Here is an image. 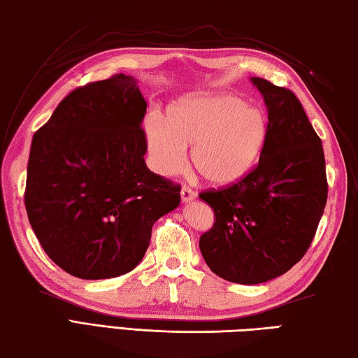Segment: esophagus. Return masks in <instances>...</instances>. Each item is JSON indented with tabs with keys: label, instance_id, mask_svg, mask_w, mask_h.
<instances>
[{
	"label": "esophagus",
	"instance_id": "obj_1",
	"mask_svg": "<svg viewBox=\"0 0 358 358\" xmlns=\"http://www.w3.org/2000/svg\"><path fill=\"white\" fill-rule=\"evenodd\" d=\"M180 195H181V201H183V203H189V201L195 200V192H192L189 187H183V189H181Z\"/></svg>",
	"mask_w": 358,
	"mask_h": 358
}]
</instances>
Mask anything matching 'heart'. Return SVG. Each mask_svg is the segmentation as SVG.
<instances>
[{
  "mask_svg": "<svg viewBox=\"0 0 358 358\" xmlns=\"http://www.w3.org/2000/svg\"><path fill=\"white\" fill-rule=\"evenodd\" d=\"M149 164L162 177H173L186 166L192 146L194 167L208 183H238L260 159L269 126L258 106L231 92L187 96L171 106L164 121L155 115L143 124Z\"/></svg>",
  "mask_w": 358,
  "mask_h": 358,
  "instance_id": "1",
  "label": "heart"
}]
</instances>
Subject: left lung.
Instances as JSON below:
<instances>
[{
	"label": "left lung",
	"instance_id": "1",
	"mask_svg": "<svg viewBox=\"0 0 358 358\" xmlns=\"http://www.w3.org/2000/svg\"><path fill=\"white\" fill-rule=\"evenodd\" d=\"M250 83L268 110V141L258 166L240 183L200 194L214 227L200 238L209 269L238 285L283 275L313 241L328 199L322 140L291 90Z\"/></svg>",
	"mask_w": 358,
	"mask_h": 358
}]
</instances>
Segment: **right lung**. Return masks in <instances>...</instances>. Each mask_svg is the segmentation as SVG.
Wrapping results in <instances>:
<instances>
[{
  "label": "right lung",
  "mask_w": 358,
  "mask_h": 358,
  "mask_svg": "<svg viewBox=\"0 0 358 358\" xmlns=\"http://www.w3.org/2000/svg\"><path fill=\"white\" fill-rule=\"evenodd\" d=\"M148 109L131 75L73 90L30 146L24 203L44 252L83 280L131 272L180 187L144 162Z\"/></svg>",
  "instance_id": "1"
}]
</instances>
